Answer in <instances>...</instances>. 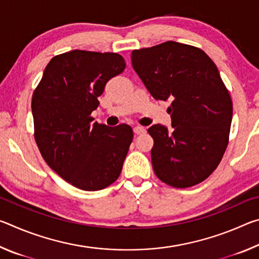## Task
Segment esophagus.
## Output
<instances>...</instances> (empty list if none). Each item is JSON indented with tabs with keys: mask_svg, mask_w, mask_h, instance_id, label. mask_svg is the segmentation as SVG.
<instances>
[{
	"mask_svg": "<svg viewBox=\"0 0 259 259\" xmlns=\"http://www.w3.org/2000/svg\"><path fill=\"white\" fill-rule=\"evenodd\" d=\"M134 133H135L136 135H143V134L146 133V129L144 128V126L137 125V126H135V128H134Z\"/></svg>",
	"mask_w": 259,
	"mask_h": 259,
	"instance_id": "obj_1",
	"label": "esophagus"
}]
</instances>
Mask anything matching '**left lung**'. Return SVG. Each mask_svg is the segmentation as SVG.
I'll return each mask as SVG.
<instances>
[{
  "mask_svg": "<svg viewBox=\"0 0 259 259\" xmlns=\"http://www.w3.org/2000/svg\"><path fill=\"white\" fill-rule=\"evenodd\" d=\"M133 67L156 100H171L172 131L154 124L152 165L177 188L203 182L229 145L233 105L217 66L199 48L174 41L131 52Z\"/></svg>",
  "mask_w": 259,
  "mask_h": 259,
  "instance_id": "1",
  "label": "left lung"
}]
</instances>
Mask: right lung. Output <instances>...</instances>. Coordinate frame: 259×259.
I'll return each mask as SVG.
<instances>
[{
	"mask_svg": "<svg viewBox=\"0 0 259 259\" xmlns=\"http://www.w3.org/2000/svg\"><path fill=\"white\" fill-rule=\"evenodd\" d=\"M125 68L115 52L73 50L47 65L32 97L34 138L43 159L67 183L99 191L119 178L134 138L128 124L94 122L106 83Z\"/></svg>",
	"mask_w": 259,
	"mask_h": 259,
	"instance_id": "add662e5",
	"label": "right lung"
}]
</instances>
